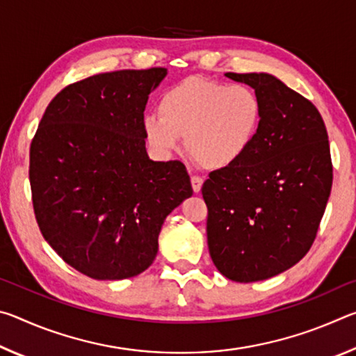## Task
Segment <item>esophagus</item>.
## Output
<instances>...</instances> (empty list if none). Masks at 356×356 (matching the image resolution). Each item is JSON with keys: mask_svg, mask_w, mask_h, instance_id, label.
<instances>
[{"mask_svg": "<svg viewBox=\"0 0 356 356\" xmlns=\"http://www.w3.org/2000/svg\"><path fill=\"white\" fill-rule=\"evenodd\" d=\"M204 180L200 176H191V186H193V191L195 193H200L201 191V186H202Z\"/></svg>", "mask_w": 356, "mask_h": 356, "instance_id": "esophagus-1", "label": "esophagus"}]
</instances>
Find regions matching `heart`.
Listing matches in <instances>:
<instances>
[{"label":"heart","instance_id":"1","mask_svg":"<svg viewBox=\"0 0 356 356\" xmlns=\"http://www.w3.org/2000/svg\"><path fill=\"white\" fill-rule=\"evenodd\" d=\"M159 113L143 118L150 147L170 155L185 138L191 159L210 171L231 168L254 144L264 106L254 89L191 76L161 95Z\"/></svg>","mask_w":356,"mask_h":356}]
</instances>
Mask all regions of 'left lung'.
<instances>
[{
  "label": "left lung",
  "instance_id": "1",
  "mask_svg": "<svg viewBox=\"0 0 356 356\" xmlns=\"http://www.w3.org/2000/svg\"><path fill=\"white\" fill-rule=\"evenodd\" d=\"M262 100L254 144L202 185L210 257L227 280L254 282L286 272L314 242L333 166L317 108L270 74H225Z\"/></svg>",
  "mask_w": 356,
  "mask_h": 356
}]
</instances>
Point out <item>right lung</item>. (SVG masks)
I'll return each instance as SVG.
<instances>
[{
  "label": "right lung",
  "mask_w": 356,
  "mask_h": 356,
  "mask_svg": "<svg viewBox=\"0 0 356 356\" xmlns=\"http://www.w3.org/2000/svg\"><path fill=\"white\" fill-rule=\"evenodd\" d=\"M168 70H118L69 84L47 106L29 149L40 232L64 262L94 280L143 273L159 234L193 195L180 161H154L143 118Z\"/></svg>",
  "instance_id": "obj_1"
}]
</instances>
